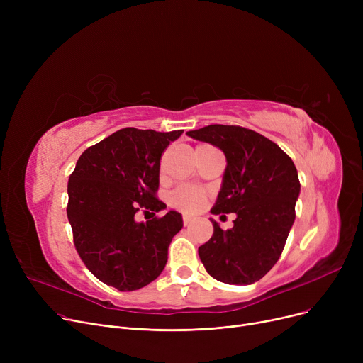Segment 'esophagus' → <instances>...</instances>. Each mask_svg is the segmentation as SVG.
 Masks as SVG:
<instances>
[{
	"label": "esophagus",
	"instance_id": "34e87169",
	"mask_svg": "<svg viewBox=\"0 0 363 363\" xmlns=\"http://www.w3.org/2000/svg\"><path fill=\"white\" fill-rule=\"evenodd\" d=\"M182 220H184V225L186 226V225H189V222H191V220H193V218H191V216H188V215H184Z\"/></svg>",
	"mask_w": 363,
	"mask_h": 363
}]
</instances>
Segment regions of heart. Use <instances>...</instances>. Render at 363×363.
I'll return each mask as SVG.
<instances>
[{
  "label": "heart",
  "instance_id": "obj_1",
  "mask_svg": "<svg viewBox=\"0 0 363 363\" xmlns=\"http://www.w3.org/2000/svg\"><path fill=\"white\" fill-rule=\"evenodd\" d=\"M206 200V193L196 186H179L169 194V203L182 212L194 213L200 211Z\"/></svg>",
  "mask_w": 363,
  "mask_h": 363
}]
</instances>
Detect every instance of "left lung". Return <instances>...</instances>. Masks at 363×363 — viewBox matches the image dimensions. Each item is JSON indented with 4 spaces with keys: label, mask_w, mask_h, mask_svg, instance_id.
<instances>
[{
    "label": "left lung",
    "mask_w": 363,
    "mask_h": 363,
    "mask_svg": "<svg viewBox=\"0 0 363 363\" xmlns=\"http://www.w3.org/2000/svg\"><path fill=\"white\" fill-rule=\"evenodd\" d=\"M186 135L222 150L226 167L211 212L237 215L228 231L211 219L213 235L199 247V256L215 279L253 284L278 262L294 223L297 169L275 143L252 129L208 125Z\"/></svg>",
    "instance_id": "left-lung-1"
}]
</instances>
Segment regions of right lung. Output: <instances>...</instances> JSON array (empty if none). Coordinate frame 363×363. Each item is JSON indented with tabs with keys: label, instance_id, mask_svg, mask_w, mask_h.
<instances>
[{
	"label": "right lung",
	"instance_id": "1",
	"mask_svg": "<svg viewBox=\"0 0 363 363\" xmlns=\"http://www.w3.org/2000/svg\"><path fill=\"white\" fill-rule=\"evenodd\" d=\"M182 132L121 129L86 148L69 178L67 218L76 250L95 277L119 291L155 281L172 238L182 230V215L175 211L147 222L135 219L140 208H166L156 199L160 159Z\"/></svg>",
	"mask_w": 363,
	"mask_h": 363
}]
</instances>
